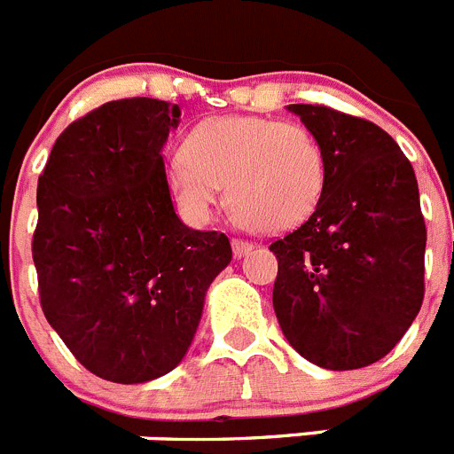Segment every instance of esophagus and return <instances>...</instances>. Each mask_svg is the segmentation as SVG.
I'll use <instances>...</instances> for the list:
<instances>
[{
	"label": "esophagus",
	"mask_w": 454,
	"mask_h": 454,
	"mask_svg": "<svg viewBox=\"0 0 454 454\" xmlns=\"http://www.w3.org/2000/svg\"><path fill=\"white\" fill-rule=\"evenodd\" d=\"M231 247H234L236 256H243L246 252H250L254 246H252L250 240H246V239H231Z\"/></svg>",
	"instance_id": "34e87169"
}]
</instances>
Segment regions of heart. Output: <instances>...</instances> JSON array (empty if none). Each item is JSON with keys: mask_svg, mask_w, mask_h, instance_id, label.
I'll use <instances>...</instances> for the list:
<instances>
[{"mask_svg": "<svg viewBox=\"0 0 454 454\" xmlns=\"http://www.w3.org/2000/svg\"><path fill=\"white\" fill-rule=\"evenodd\" d=\"M325 150L307 124L223 115L195 124L168 163L172 198L207 218L227 184V202L259 231H284L314 214L325 191Z\"/></svg>", "mask_w": 454, "mask_h": 454, "instance_id": "heart-1", "label": "heart"}]
</instances>
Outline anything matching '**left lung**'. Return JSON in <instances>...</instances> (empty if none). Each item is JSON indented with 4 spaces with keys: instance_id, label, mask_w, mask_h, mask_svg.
<instances>
[{
    "instance_id": "left-lung-1",
    "label": "left lung",
    "mask_w": 454,
    "mask_h": 454,
    "mask_svg": "<svg viewBox=\"0 0 454 454\" xmlns=\"http://www.w3.org/2000/svg\"><path fill=\"white\" fill-rule=\"evenodd\" d=\"M325 150L314 214L270 243L272 307L304 359L330 371L380 362L425 295V240L414 168L375 122L325 104H291Z\"/></svg>"
}]
</instances>
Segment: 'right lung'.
<instances>
[{
	"label": "right lung",
	"instance_id": "obj_1",
	"mask_svg": "<svg viewBox=\"0 0 454 454\" xmlns=\"http://www.w3.org/2000/svg\"><path fill=\"white\" fill-rule=\"evenodd\" d=\"M177 104L106 102L67 124L38 179L31 254L40 307L92 375L150 382L191 346L230 239L195 231L172 207L161 147Z\"/></svg>",
	"mask_w": 454,
	"mask_h": 454
}]
</instances>
